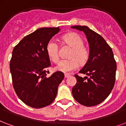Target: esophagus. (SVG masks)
Wrapping results in <instances>:
<instances>
[{"label": "esophagus", "instance_id": "1", "mask_svg": "<svg viewBox=\"0 0 126 126\" xmlns=\"http://www.w3.org/2000/svg\"><path fill=\"white\" fill-rule=\"evenodd\" d=\"M69 76H70L69 74H65V78H67V77H69Z\"/></svg>", "mask_w": 126, "mask_h": 126}]
</instances>
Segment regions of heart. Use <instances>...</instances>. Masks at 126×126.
Instances as JSON below:
<instances>
[{"mask_svg":"<svg viewBox=\"0 0 126 126\" xmlns=\"http://www.w3.org/2000/svg\"><path fill=\"white\" fill-rule=\"evenodd\" d=\"M62 40L65 44L72 49L68 55L69 59L60 61L55 68L56 71L67 73L75 70L78 64L83 66L88 62L90 53L89 49L83 46V40L79 34L76 33H68L63 35ZM45 49L49 58L53 63H57L59 59L57 43L54 39L49 40L47 43Z\"/></svg>","mask_w":126,"mask_h":126,"instance_id":"b5f03b06","label":"heart"}]
</instances>
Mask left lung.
Wrapping results in <instances>:
<instances>
[{
  "instance_id": "1",
  "label": "left lung",
  "mask_w": 126,
  "mask_h": 126,
  "mask_svg": "<svg viewBox=\"0 0 126 126\" xmlns=\"http://www.w3.org/2000/svg\"><path fill=\"white\" fill-rule=\"evenodd\" d=\"M71 28L84 32L90 53L88 62L79 71L87 76L75 75L77 83L72 89L73 96L83 106H97L108 97L115 84L117 65L112 49L100 34L87 26Z\"/></svg>"
}]
</instances>
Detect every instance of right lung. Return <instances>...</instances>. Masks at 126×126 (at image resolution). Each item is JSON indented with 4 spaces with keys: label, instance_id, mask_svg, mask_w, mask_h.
Wrapping results in <instances>:
<instances>
[{
    "label": "right lung",
    "instance_id": "add662e5",
    "mask_svg": "<svg viewBox=\"0 0 126 126\" xmlns=\"http://www.w3.org/2000/svg\"><path fill=\"white\" fill-rule=\"evenodd\" d=\"M59 31V27L39 29L24 37L13 51L10 70L14 89L20 100L31 108L50 105L64 79L60 71L47 76L51 66L47 43Z\"/></svg>",
    "mask_w": 126,
    "mask_h": 126
}]
</instances>
